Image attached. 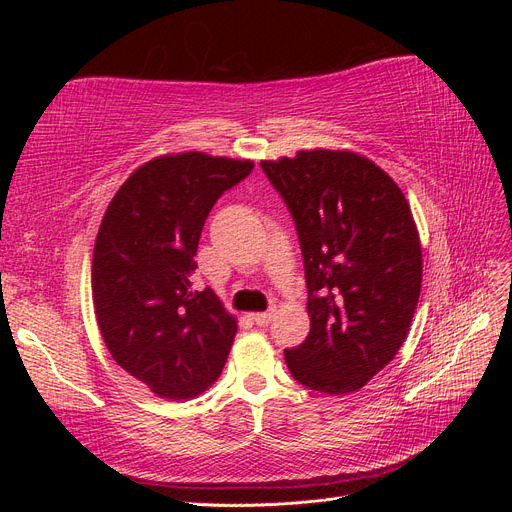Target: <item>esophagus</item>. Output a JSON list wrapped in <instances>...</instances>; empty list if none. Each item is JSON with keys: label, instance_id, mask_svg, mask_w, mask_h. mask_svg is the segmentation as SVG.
I'll return each instance as SVG.
<instances>
[{"label": "esophagus", "instance_id": "1", "mask_svg": "<svg viewBox=\"0 0 512 512\" xmlns=\"http://www.w3.org/2000/svg\"><path fill=\"white\" fill-rule=\"evenodd\" d=\"M252 318H254V322L258 324V327H267V324L273 320V309H271V312H258Z\"/></svg>", "mask_w": 512, "mask_h": 512}]
</instances>
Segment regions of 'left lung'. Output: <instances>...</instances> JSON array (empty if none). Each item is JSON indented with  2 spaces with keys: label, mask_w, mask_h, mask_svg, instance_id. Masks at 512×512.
Instances as JSON below:
<instances>
[{
  "label": "left lung",
  "mask_w": 512,
  "mask_h": 512,
  "mask_svg": "<svg viewBox=\"0 0 512 512\" xmlns=\"http://www.w3.org/2000/svg\"><path fill=\"white\" fill-rule=\"evenodd\" d=\"M297 224L312 329L284 350L294 380L327 395L359 391L406 342L423 252L399 185L361 153L301 149L262 160Z\"/></svg>",
  "instance_id": "obj_1"
}]
</instances>
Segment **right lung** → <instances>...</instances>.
<instances>
[{
    "label": "right lung",
    "mask_w": 512,
    "mask_h": 512,
    "mask_svg": "<svg viewBox=\"0 0 512 512\" xmlns=\"http://www.w3.org/2000/svg\"><path fill=\"white\" fill-rule=\"evenodd\" d=\"M252 160L183 151L123 181L106 207L91 262V294L115 363L162 399H192L222 374L237 318L211 288H194L205 220Z\"/></svg>",
    "instance_id": "obj_1"
}]
</instances>
